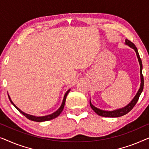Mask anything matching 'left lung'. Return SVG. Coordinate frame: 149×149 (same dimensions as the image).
Listing matches in <instances>:
<instances>
[{
	"label": "left lung",
	"mask_w": 149,
	"mask_h": 149,
	"mask_svg": "<svg viewBox=\"0 0 149 149\" xmlns=\"http://www.w3.org/2000/svg\"><path fill=\"white\" fill-rule=\"evenodd\" d=\"M125 45H127L130 47L134 49V51H135L136 56H137L138 62H139L140 66V89H138L137 93L135 95V97H134L133 100L130 102V103L128 104L127 106H125V107L121 108V109H116L114 110V111H104V110H101L99 109L94 107L92 104L91 102V100H89V104H90V106L91 107V109H93V111H94V112L97 115H98L100 116H102V117H121V116L125 115L126 114L129 113V112L131 111V110L133 109L134 107V106L136 105V104L137 103V102L139 99V97L141 93L143 91V87H144V77L143 75H142V60L141 58H140V55L138 54V49L136 48V47L135 46L133 42H132L130 40L128 39L125 40Z\"/></svg>",
	"instance_id": "8db88e82"
}]
</instances>
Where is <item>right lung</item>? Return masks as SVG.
Wrapping results in <instances>:
<instances>
[{"label":"right lung","instance_id":"obj_1","mask_svg":"<svg viewBox=\"0 0 149 149\" xmlns=\"http://www.w3.org/2000/svg\"><path fill=\"white\" fill-rule=\"evenodd\" d=\"M70 89H68V91H66V93H65L64 96V99H63V101H62V104H61L60 107L59 108V109L57 110L56 112H54V113L51 114V115H46V116H42V117H36V116H34V115H29V114H27V113H24L23 111H22L21 110H20L19 108H17L16 106L14 104V103L12 102V100H11V97H9V95H8V96H9V100L11 102L12 104H13L14 107H15L16 109H17L18 111L20 113H22V115L24 116H25V117L28 119L29 120H31V121H36V122H42V121H49V120H52L53 119H55V118H56L57 117H58L59 115H60V113H62L63 109H64V104H65V102H66V97H67V95H68V93H69V91H70Z\"/></svg>","mask_w":149,"mask_h":149}]
</instances>
